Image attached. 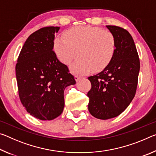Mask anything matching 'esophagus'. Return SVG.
I'll return each mask as SVG.
<instances>
[{
	"mask_svg": "<svg viewBox=\"0 0 156 156\" xmlns=\"http://www.w3.org/2000/svg\"><path fill=\"white\" fill-rule=\"evenodd\" d=\"M74 78H75L76 81V82H78L79 80H80V79L81 78H80V77H79V76H74Z\"/></svg>",
	"mask_w": 156,
	"mask_h": 156,
	"instance_id": "esophagus-1",
	"label": "esophagus"
}]
</instances>
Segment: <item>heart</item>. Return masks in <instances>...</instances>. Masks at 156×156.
<instances>
[{
  "instance_id": "b5f03b06",
  "label": "heart",
  "mask_w": 156,
  "mask_h": 156,
  "mask_svg": "<svg viewBox=\"0 0 156 156\" xmlns=\"http://www.w3.org/2000/svg\"><path fill=\"white\" fill-rule=\"evenodd\" d=\"M54 41V50L58 60L69 65L78 54V58L71 66L76 74L85 75L92 70L99 72L107 67L115 51V38L108 30L94 26H76L69 29Z\"/></svg>"
}]
</instances>
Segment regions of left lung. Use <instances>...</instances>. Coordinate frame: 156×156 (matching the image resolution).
Segmentation results:
<instances>
[{"mask_svg": "<svg viewBox=\"0 0 156 156\" xmlns=\"http://www.w3.org/2000/svg\"><path fill=\"white\" fill-rule=\"evenodd\" d=\"M115 36L113 59L101 72L89 77L91 89L87 93L88 109L101 120L122 113L135 96L140 72V60L133 39L122 27L107 25Z\"/></svg>", "mask_w": 156, "mask_h": 156, "instance_id": "8db88e82", "label": "left lung"}]
</instances>
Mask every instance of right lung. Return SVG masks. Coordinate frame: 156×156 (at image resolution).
Wrapping results in <instances>:
<instances>
[{"label":"right lung","mask_w":156,"mask_h":156,"mask_svg":"<svg viewBox=\"0 0 156 156\" xmlns=\"http://www.w3.org/2000/svg\"><path fill=\"white\" fill-rule=\"evenodd\" d=\"M59 30L46 27L31 34L16 65L21 103L30 115L41 120H51L61 114L65 89L76 84L67 66L53 51L54 34Z\"/></svg>","instance_id":"1"}]
</instances>
